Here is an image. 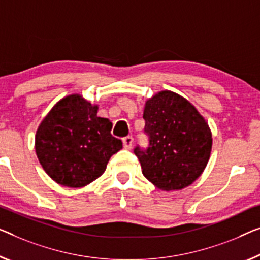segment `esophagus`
I'll use <instances>...</instances> for the list:
<instances>
[{
  "mask_svg": "<svg viewBox=\"0 0 260 260\" xmlns=\"http://www.w3.org/2000/svg\"><path fill=\"white\" fill-rule=\"evenodd\" d=\"M122 142H123V148L125 149H131L132 148V145H133V138L132 137H126L122 139Z\"/></svg>",
  "mask_w": 260,
  "mask_h": 260,
  "instance_id": "34e87169",
  "label": "esophagus"
}]
</instances>
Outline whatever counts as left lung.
Segmentation results:
<instances>
[{
    "label": "left lung",
    "instance_id": "8db88e82",
    "mask_svg": "<svg viewBox=\"0 0 260 260\" xmlns=\"http://www.w3.org/2000/svg\"><path fill=\"white\" fill-rule=\"evenodd\" d=\"M143 119L149 147L134 149L143 176L165 191L187 188L210 158L212 134L208 122L189 100L168 90L147 100Z\"/></svg>",
    "mask_w": 260,
    "mask_h": 260
}]
</instances>
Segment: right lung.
<instances>
[{
	"label": "right lung",
	"instance_id": "right-lung-1",
	"mask_svg": "<svg viewBox=\"0 0 260 260\" xmlns=\"http://www.w3.org/2000/svg\"><path fill=\"white\" fill-rule=\"evenodd\" d=\"M98 105L80 94L60 99L42 120L35 149L45 173L58 184L81 188L106 170L122 142L111 134L112 122L100 118Z\"/></svg>",
	"mask_w": 260,
	"mask_h": 260
}]
</instances>
